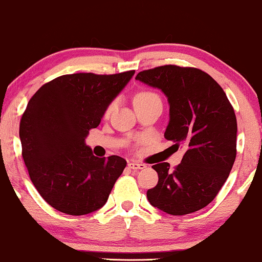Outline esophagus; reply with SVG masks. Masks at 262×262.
<instances>
[{
	"label": "esophagus",
	"mask_w": 262,
	"mask_h": 262,
	"mask_svg": "<svg viewBox=\"0 0 262 262\" xmlns=\"http://www.w3.org/2000/svg\"><path fill=\"white\" fill-rule=\"evenodd\" d=\"M128 167L134 170H139V169H144L146 167L144 163H138V162H130L128 163Z\"/></svg>",
	"instance_id": "esophagus-1"
}]
</instances>
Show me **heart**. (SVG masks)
<instances>
[{
    "label": "heart",
    "mask_w": 262,
    "mask_h": 262,
    "mask_svg": "<svg viewBox=\"0 0 262 262\" xmlns=\"http://www.w3.org/2000/svg\"><path fill=\"white\" fill-rule=\"evenodd\" d=\"M154 99H159V96H157L156 94H154V93H151V92H148V91L139 92V93H137V94L135 95L134 105H135V103H142V102L150 101V100H154ZM114 106H116V101H112L108 106L106 107L105 113L106 114H110L111 112H112V110L114 108Z\"/></svg>",
    "instance_id": "b5f03b06"
}]
</instances>
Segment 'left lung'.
Segmentation results:
<instances>
[{"label": "left lung", "instance_id": "1", "mask_svg": "<svg viewBox=\"0 0 262 262\" xmlns=\"http://www.w3.org/2000/svg\"><path fill=\"white\" fill-rule=\"evenodd\" d=\"M136 80L167 96L164 137L185 149L174 169L168 162L154 164L159 182L146 192L149 203L173 216L195 212L216 198L235 162L234 108L221 85L196 68L157 67L138 73Z\"/></svg>", "mask_w": 262, "mask_h": 262}]
</instances>
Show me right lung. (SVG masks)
<instances>
[{"label":"right lung","mask_w":262,"mask_h":262,"mask_svg":"<svg viewBox=\"0 0 262 262\" xmlns=\"http://www.w3.org/2000/svg\"><path fill=\"white\" fill-rule=\"evenodd\" d=\"M134 75H63L28 101L20 121L23 157L34 187L53 209L82 216L106 204L126 161L94 156L85 137Z\"/></svg>","instance_id":"1"}]
</instances>
